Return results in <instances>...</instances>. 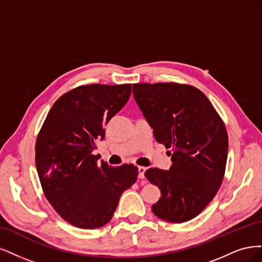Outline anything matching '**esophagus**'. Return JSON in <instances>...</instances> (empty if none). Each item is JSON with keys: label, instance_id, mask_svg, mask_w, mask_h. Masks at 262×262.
Wrapping results in <instances>:
<instances>
[{"label": "esophagus", "instance_id": "1", "mask_svg": "<svg viewBox=\"0 0 262 262\" xmlns=\"http://www.w3.org/2000/svg\"><path fill=\"white\" fill-rule=\"evenodd\" d=\"M138 172H139V174H138L139 179H140V180L145 179V172H146V167H145V166H138Z\"/></svg>", "mask_w": 262, "mask_h": 262}]
</instances>
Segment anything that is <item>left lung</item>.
I'll return each mask as SVG.
<instances>
[{
    "mask_svg": "<svg viewBox=\"0 0 262 262\" xmlns=\"http://www.w3.org/2000/svg\"><path fill=\"white\" fill-rule=\"evenodd\" d=\"M133 94L156 140L172 151L170 170L145 172L162 195L151 209L168 222L189 221L222 184L229 149L225 124L204 92L186 83H134Z\"/></svg>",
    "mask_w": 262,
    "mask_h": 262,
    "instance_id": "obj_1",
    "label": "left lung"
}]
</instances>
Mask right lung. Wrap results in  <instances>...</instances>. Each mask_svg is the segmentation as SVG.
I'll return each instance as SVG.
<instances>
[{
  "instance_id": "add662e5",
  "label": "right lung",
  "mask_w": 262,
  "mask_h": 262,
  "mask_svg": "<svg viewBox=\"0 0 262 262\" xmlns=\"http://www.w3.org/2000/svg\"><path fill=\"white\" fill-rule=\"evenodd\" d=\"M132 94L130 83L79 86L58 98L36 140V167L48 201L65 221L94 230L111 220L137 181L134 164L110 166L92 155L105 125Z\"/></svg>"
}]
</instances>
